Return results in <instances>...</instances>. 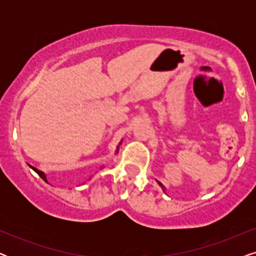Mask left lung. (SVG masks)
<instances>
[{"mask_svg":"<svg viewBox=\"0 0 256 256\" xmlns=\"http://www.w3.org/2000/svg\"><path fill=\"white\" fill-rule=\"evenodd\" d=\"M157 183H158V185H160V186L163 188V191H166V188H164V185H163L162 183H160V182H158V180H157Z\"/></svg>","mask_w":256,"mask_h":256,"instance_id":"left-lung-1","label":"left lung"}]
</instances>
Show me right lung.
I'll list each match as a JSON object with an SVG mask.
<instances>
[{"mask_svg": "<svg viewBox=\"0 0 256 256\" xmlns=\"http://www.w3.org/2000/svg\"><path fill=\"white\" fill-rule=\"evenodd\" d=\"M120 144H121V143H120ZM118 146L116 148V154H118ZM29 166L31 168V169H32V170L34 171V172H37L38 174H40V178H43V180H44L45 182H48V180H46V174H45L43 172V171L38 170L37 168H34V166H30V164H29ZM102 168H104V166H101V169H102Z\"/></svg>", "mask_w": 256, "mask_h": 256, "instance_id": "1", "label": "right lung"}]
</instances>
